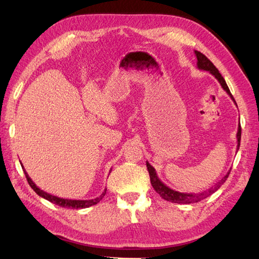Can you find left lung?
<instances>
[{
  "label": "left lung",
  "instance_id": "obj_1",
  "mask_svg": "<svg viewBox=\"0 0 259 259\" xmlns=\"http://www.w3.org/2000/svg\"><path fill=\"white\" fill-rule=\"evenodd\" d=\"M194 54L196 56V59H198V63H196V65H198V68L201 69V71H205V72H209L210 74H212V75L217 78L218 82L221 83L223 89L226 91L227 95L230 96L231 99L233 100L234 104L236 105L233 96H232L229 87H227V84H226L224 77L222 76V74L219 73L218 69L214 67V65L203 54H201V52L195 50ZM236 106H238V105H236ZM236 139H238V147H236V150H239L240 140H241V125L240 124H239V128H238V134H236ZM146 166H147L148 174H150L152 186L157 193H159L160 196H162V198H163L166 201H170V202L183 203V204L199 202V201L205 199L207 196L211 195L212 193L216 192L218 188L225 183V181L227 179V177H229V175L231 172V170H229V172H227L225 176L221 179V181H219L217 184H214V186L208 188L207 191L201 192V193H183V192L175 191V190H172V188L166 186L165 184L162 183L161 179L157 177L155 169L153 168V166L150 163H148L147 161H146Z\"/></svg>",
  "mask_w": 259,
  "mask_h": 259
}]
</instances>
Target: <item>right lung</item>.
<instances>
[{
    "label": "right lung",
    "instance_id": "obj_1",
    "mask_svg": "<svg viewBox=\"0 0 259 259\" xmlns=\"http://www.w3.org/2000/svg\"><path fill=\"white\" fill-rule=\"evenodd\" d=\"M24 169V166H23ZM24 172H25V176L26 179H27V182L29 184V186L33 188L36 193L37 195H40L41 198L46 199L48 201H50V202L55 203L57 205H59V207H63V208H71V209H83V208H89L91 205L94 204H97L100 200H102L105 194H106V188H105L104 192L100 194L98 198L93 199V200H69V199H63V198H58V196H55L52 194H49V193H47L45 191H42L41 188H38L36 185H35V183L30 179V177L28 176V174L26 172V170L24 169Z\"/></svg>",
    "mask_w": 259,
    "mask_h": 259
}]
</instances>
